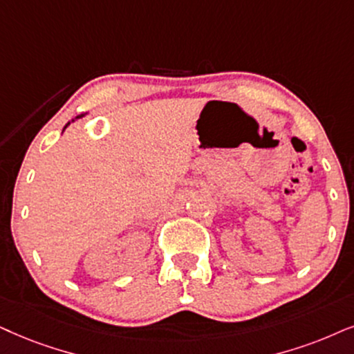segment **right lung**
<instances>
[{"instance_id": "right-lung-1", "label": "right lung", "mask_w": 354, "mask_h": 354, "mask_svg": "<svg viewBox=\"0 0 354 354\" xmlns=\"http://www.w3.org/2000/svg\"><path fill=\"white\" fill-rule=\"evenodd\" d=\"M86 114H88V113H84V114H80V115H77V118H75L73 120H71V122H75V120H77V119H80V118H83V115H86ZM68 125H70V122L65 125V127H64V131H65V129H66V127H68Z\"/></svg>"}]
</instances>
